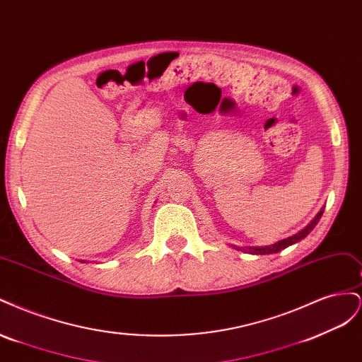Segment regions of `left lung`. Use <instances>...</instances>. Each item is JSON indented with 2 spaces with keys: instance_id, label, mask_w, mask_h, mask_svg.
I'll return each mask as SVG.
<instances>
[{
  "instance_id": "left-lung-1",
  "label": "left lung",
  "mask_w": 362,
  "mask_h": 362,
  "mask_svg": "<svg viewBox=\"0 0 362 362\" xmlns=\"http://www.w3.org/2000/svg\"><path fill=\"white\" fill-rule=\"evenodd\" d=\"M323 210H325V208H322V210H320L319 213H317V216L313 218V221H311L308 225H306L303 229H300V231H299L298 234H293L291 237L279 240V242L273 243V245H269V246H246V247H240V246H235V245H229V246H233L235 250L247 252V254H252V255L276 254V252H279V250H282V249H286V247H288V246H291V245H294V243L300 242L302 238H305L306 235H308V234L313 231V229H314V226H315L317 223H319L320 217H322V214H323Z\"/></svg>"
}]
</instances>
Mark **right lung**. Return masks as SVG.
Segmentation results:
<instances>
[{
	"mask_svg": "<svg viewBox=\"0 0 362 362\" xmlns=\"http://www.w3.org/2000/svg\"><path fill=\"white\" fill-rule=\"evenodd\" d=\"M83 262H84V261H83Z\"/></svg>",
	"mask_w": 362,
	"mask_h": 362,
	"instance_id": "1",
	"label": "right lung"
}]
</instances>
